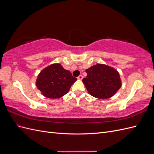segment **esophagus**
<instances>
[{
    "label": "esophagus",
    "mask_w": 154,
    "mask_h": 154,
    "mask_svg": "<svg viewBox=\"0 0 154 154\" xmlns=\"http://www.w3.org/2000/svg\"><path fill=\"white\" fill-rule=\"evenodd\" d=\"M78 80H82V79H83V76L82 75H80L79 76H78Z\"/></svg>",
    "instance_id": "obj_1"
}]
</instances>
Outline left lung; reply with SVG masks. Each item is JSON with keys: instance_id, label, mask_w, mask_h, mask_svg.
Masks as SVG:
<instances>
[{"instance_id": "left-lung-1", "label": "left lung", "mask_w": 154, "mask_h": 154, "mask_svg": "<svg viewBox=\"0 0 154 154\" xmlns=\"http://www.w3.org/2000/svg\"><path fill=\"white\" fill-rule=\"evenodd\" d=\"M86 78L82 80L89 94L100 99H107L116 94L122 86L118 72L103 64L86 69Z\"/></svg>"}]
</instances>
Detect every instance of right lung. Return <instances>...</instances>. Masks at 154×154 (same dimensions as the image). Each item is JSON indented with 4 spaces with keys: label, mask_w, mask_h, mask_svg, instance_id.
Returning <instances> with one entry per match:
<instances>
[{
    "label": "right lung",
    "mask_w": 154,
    "mask_h": 154,
    "mask_svg": "<svg viewBox=\"0 0 154 154\" xmlns=\"http://www.w3.org/2000/svg\"><path fill=\"white\" fill-rule=\"evenodd\" d=\"M76 80L71 72L60 64L54 63L40 72L36 84L44 96L55 99L66 94Z\"/></svg>",
    "instance_id": "obj_1"
}]
</instances>
